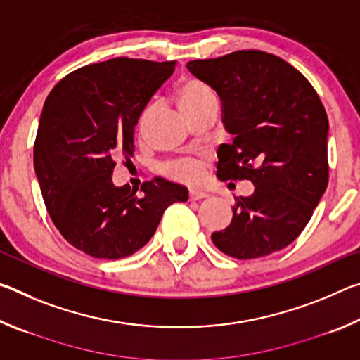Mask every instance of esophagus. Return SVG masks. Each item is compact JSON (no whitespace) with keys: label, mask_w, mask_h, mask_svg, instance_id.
<instances>
[{"label":"esophagus","mask_w":360,"mask_h":360,"mask_svg":"<svg viewBox=\"0 0 360 360\" xmlns=\"http://www.w3.org/2000/svg\"><path fill=\"white\" fill-rule=\"evenodd\" d=\"M208 197V193H206L205 191H198V188H191V191H188V198L191 200H202V198H206Z\"/></svg>","instance_id":"esophagus-1"}]
</instances>
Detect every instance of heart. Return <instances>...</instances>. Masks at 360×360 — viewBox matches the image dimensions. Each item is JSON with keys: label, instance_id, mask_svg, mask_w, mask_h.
Here are the masks:
<instances>
[{"label": "heart", "instance_id": "1", "mask_svg": "<svg viewBox=\"0 0 360 360\" xmlns=\"http://www.w3.org/2000/svg\"><path fill=\"white\" fill-rule=\"evenodd\" d=\"M210 98H216L214 92H212L208 84L200 81V79H187V81L182 82L178 89V105L182 109V112L187 111L188 108ZM150 114V106H146L141 114H139L138 129L141 131L144 130V127L148 125ZM167 169L173 178L182 182H195L200 179V176H202V167H200V162L197 158H178V160L169 162L167 165Z\"/></svg>", "mask_w": 360, "mask_h": 360}]
</instances>
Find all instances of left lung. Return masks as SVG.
I'll return each instance as SVG.
<instances>
[{
  "label": "left lung",
  "instance_id": "1",
  "mask_svg": "<svg viewBox=\"0 0 360 360\" xmlns=\"http://www.w3.org/2000/svg\"><path fill=\"white\" fill-rule=\"evenodd\" d=\"M222 101L225 130L217 178L248 179L227 229L211 240L235 259H257L289 246L307 227L328 182V119L313 85L273 53L238 51L187 63Z\"/></svg>",
  "mask_w": 360,
  "mask_h": 360
}]
</instances>
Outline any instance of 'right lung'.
<instances>
[{
    "label": "right lung",
    "mask_w": 360,
    "mask_h": 360,
    "mask_svg": "<svg viewBox=\"0 0 360 360\" xmlns=\"http://www.w3.org/2000/svg\"><path fill=\"white\" fill-rule=\"evenodd\" d=\"M176 62L119 57L65 76L46 98L34 141V172L63 238L96 259H124L155 233L184 186L162 178L115 187V157L133 154L139 114Z\"/></svg>",
    "instance_id": "1"
}]
</instances>
